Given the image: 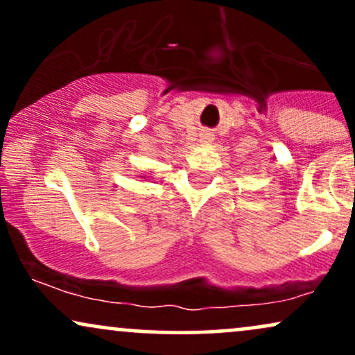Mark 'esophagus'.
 <instances>
[{
	"mask_svg": "<svg viewBox=\"0 0 355 355\" xmlns=\"http://www.w3.org/2000/svg\"><path fill=\"white\" fill-rule=\"evenodd\" d=\"M200 141L203 145H209V144H211V141H214V135H211L210 132H202L200 133Z\"/></svg>",
	"mask_w": 355,
	"mask_h": 355,
	"instance_id": "obj_1",
	"label": "esophagus"
}]
</instances>
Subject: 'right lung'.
I'll return each instance as SVG.
<instances>
[{
  "label": "right lung",
  "instance_id": "obj_1",
  "mask_svg": "<svg viewBox=\"0 0 355 355\" xmlns=\"http://www.w3.org/2000/svg\"><path fill=\"white\" fill-rule=\"evenodd\" d=\"M150 175H152V173H150ZM150 175L148 173H140V175H138V177H140L141 180H150V178H152V177H150Z\"/></svg>",
  "mask_w": 355,
  "mask_h": 355
}]
</instances>
